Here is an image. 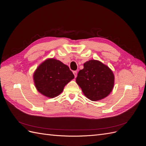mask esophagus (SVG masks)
<instances>
[{
  "label": "esophagus",
  "mask_w": 146,
  "mask_h": 146,
  "mask_svg": "<svg viewBox=\"0 0 146 146\" xmlns=\"http://www.w3.org/2000/svg\"><path fill=\"white\" fill-rule=\"evenodd\" d=\"M73 74L74 75L75 78L77 77V75H78V72L77 71H73Z\"/></svg>",
  "instance_id": "34e87169"
}]
</instances>
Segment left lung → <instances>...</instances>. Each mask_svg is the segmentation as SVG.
Here are the masks:
<instances>
[{
  "instance_id": "left-lung-1",
  "label": "left lung",
  "mask_w": 146,
  "mask_h": 146,
  "mask_svg": "<svg viewBox=\"0 0 146 146\" xmlns=\"http://www.w3.org/2000/svg\"><path fill=\"white\" fill-rule=\"evenodd\" d=\"M76 78V83L88 99L99 101L108 96L114 85V75L101 61L91 60L83 64Z\"/></svg>"
}]
</instances>
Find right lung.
I'll use <instances>...</instances> for the list:
<instances>
[{
	"mask_svg": "<svg viewBox=\"0 0 146 146\" xmlns=\"http://www.w3.org/2000/svg\"><path fill=\"white\" fill-rule=\"evenodd\" d=\"M33 77L38 91L46 97L52 98L62 92L74 76L69 67L60 60L49 58L38 67Z\"/></svg>",
	"mask_w": 146,
	"mask_h": 146,
	"instance_id": "add662e5",
	"label": "right lung"
}]
</instances>
